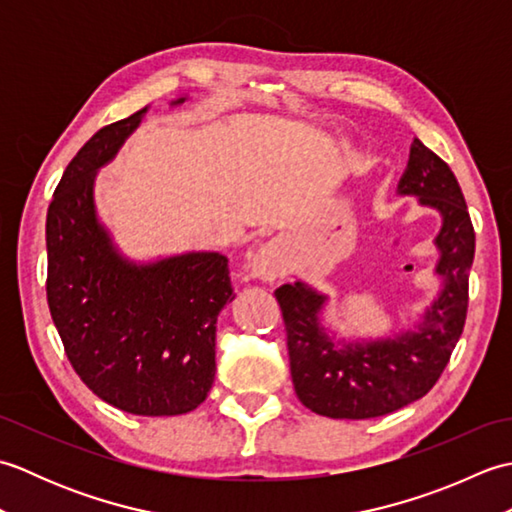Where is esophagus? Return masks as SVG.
Returning a JSON list of instances; mask_svg holds the SVG:
<instances>
[{"instance_id":"obj_1","label":"esophagus","mask_w":512,"mask_h":512,"mask_svg":"<svg viewBox=\"0 0 512 512\" xmlns=\"http://www.w3.org/2000/svg\"><path fill=\"white\" fill-rule=\"evenodd\" d=\"M250 273L259 277L262 281H275L286 273L284 262V248L279 242H266L255 250V255L250 257Z\"/></svg>"}]
</instances>
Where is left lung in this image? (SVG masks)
Here are the masks:
<instances>
[{"instance_id": "1", "label": "left lung", "mask_w": 512, "mask_h": 512, "mask_svg": "<svg viewBox=\"0 0 512 512\" xmlns=\"http://www.w3.org/2000/svg\"><path fill=\"white\" fill-rule=\"evenodd\" d=\"M396 193L440 215L433 237L440 288L411 328L374 339L336 336L323 319L330 303L325 292L303 279L275 290L286 323L292 385L319 416L367 420L407 407L436 385L462 334L475 233L460 184L447 162L413 138Z\"/></svg>"}]
</instances>
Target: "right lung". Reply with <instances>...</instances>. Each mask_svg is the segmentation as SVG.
<instances>
[{"mask_svg":"<svg viewBox=\"0 0 512 512\" xmlns=\"http://www.w3.org/2000/svg\"><path fill=\"white\" fill-rule=\"evenodd\" d=\"M147 112L99 129L63 171L46 220V290L65 354L96 396L134 416H180L209 394L217 314L235 295L226 255L187 250L140 262L101 220L96 176Z\"/></svg>","mask_w":512,"mask_h":512,"instance_id":"add662e5","label":"right lung"}]
</instances>
